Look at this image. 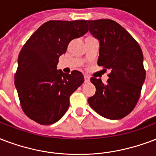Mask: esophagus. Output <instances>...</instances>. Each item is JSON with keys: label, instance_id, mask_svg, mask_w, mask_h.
I'll return each mask as SVG.
<instances>
[{"label": "esophagus", "instance_id": "1", "mask_svg": "<svg viewBox=\"0 0 156 156\" xmlns=\"http://www.w3.org/2000/svg\"><path fill=\"white\" fill-rule=\"evenodd\" d=\"M84 81H85V83H89L90 82V78L87 75H84Z\"/></svg>", "mask_w": 156, "mask_h": 156}]
</instances>
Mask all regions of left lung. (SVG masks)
<instances>
[{
    "label": "left lung",
    "mask_w": 156,
    "mask_h": 156,
    "mask_svg": "<svg viewBox=\"0 0 156 156\" xmlns=\"http://www.w3.org/2000/svg\"><path fill=\"white\" fill-rule=\"evenodd\" d=\"M87 23L100 41L97 65L110 69L106 84L91 78L97 91L88 103L104 118L120 119L133 111L141 95L146 78L142 51L128 31L114 20H87Z\"/></svg>",
    "instance_id": "1"
}]
</instances>
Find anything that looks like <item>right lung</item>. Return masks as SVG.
<instances>
[{"label":"right lung","mask_w":156,"mask_h":156,"mask_svg":"<svg viewBox=\"0 0 156 156\" xmlns=\"http://www.w3.org/2000/svg\"><path fill=\"white\" fill-rule=\"evenodd\" d=\"M87 20H51L31 36L18 58L15 85L22 110L42 125L59 120L69 106V97L84 82L83 73L57 70L59 57L73 39L87 33Z\"/></svg>","instance_id":"1"}]
</instances>
